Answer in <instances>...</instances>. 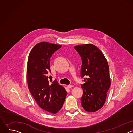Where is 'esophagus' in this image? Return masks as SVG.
I'll return each instance as SVG.
<instances>
[{"instance_id":"1","label":"esophagus","mask_w":133,"mask_h":133,"mask_svg":"<svg viewBox=\"0 0 133 133\" xmlns=\"http://www.w3.org/2000/svg\"><path fill=\"white\" fill-rule=\"evenodd\" d=\"M72 87H73V86H72V85H68V86H67V87H68V88H72Z\"/></svg>"}]
</instances>
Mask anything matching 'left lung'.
<instances>
[{"label": "left lung", "mask_w": 133, "mask_h": 133, "mask_svg": "<svg viewBox=\"0 0 133 133\" xmlns=\"http://www.w3.org/2000/svg\"><path fill=\"white\" fill-rule=\"evenodd\" d=\"M74 48L82 59L81 77L85 82L81 85L82 106L87 111L95 112L104 105L110 86L109 66L104 55L95 46L86 44Z\"/></svg>", "instance_id": "8db88e82"}]
</instances>
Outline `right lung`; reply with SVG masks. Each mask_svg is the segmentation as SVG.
Instances as JSON below:
<instances>
[{
  "instance_id": "obj_1",
  "label": "right lung",
  "mask_w": 133,
  "mask_h": 133,
  "mask_svg": "<svg viewBox=\"0 0 133 133\" xmlns=\"http://www.w3.org/2000/svg\"><path fill=\"white\" fill-rule=\"evenodd\" d=\"M62 46L41 42L31 49L27 63V79L29 90L42 109L57 113L62 107L67 95L64 87L56 80L52 82L50 67L52 55Z\"/></svg>"
}]
</instances>
